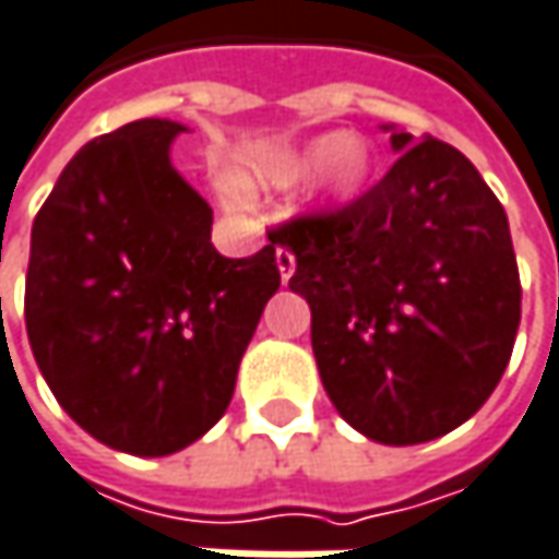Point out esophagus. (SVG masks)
<instances>
[{
    "instance_id": "1",
    "label": "esophagus",
    "mask_w": 559,
    "mask_h": 559,
    "mask_svg": "<svg viewBox=\"0 0 559 559\" xmlns=\"http://www.w3.org/2000/svg\"><path fill=\"white\" fill-rule=\"evenodd\" d=\"M275 262H278L281 281H290L294 269H297V259H294V252H290L287 247H278V252H275Z\"/></svg>"
}]
</instances>
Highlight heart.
Wrapping results in <instances>:
<instances>
[{
  "label": "heart",
  "mask_w": 559,
  "mask_h": 559,
  "mask_svg": "<svg viewBox=\"0 0 559 559\" xmlns=\"http://www.w3.org/2000/svg\"><path fill=\"white\" fill-rule=\"evenodd\" d=\"M322 170V189L335 199H350L370 174V157L357 142H350L342 132H325L307 142L304 148L281 151L265 160H255L247 174L237 177V186H259L287 192L307 182L312 174ZM234 182H224V192L230 199H240V189Z\"/></svg>",
  "instance_id": "obj_1"
}]
</instances>
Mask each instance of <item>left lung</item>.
Instances as JSON below:
<instances>
[{
    "label": "left lung",
    "instance_id": "left-lung-1",
    "mask_svg": "<svg viewBox=\"0 0 559 559\" xmlns=\"http://www.w3.org/2000/svg\"><path fill=\"white\" fill-rule=\"evenodd\" d=\"M392 129V126H385ZM399 160L345 209L269 234L297 259L290 290L312 312L332 405L385 445L437 440L503 377L522 284L500 199L440 139L392 129Z\"/></svg>",
    "mask_w": 559,
    "mask_h": 559
}]
</instances>
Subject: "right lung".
Here are the masks:
<instances>
[{
	"label": "right lung",
	"instance_id": "1",
	"mask_svg": "<svg viewBox=\"0 0 559 559\" xmlns=\"http://www.w3.org/2000/svg\"><path fill=\"white\" fill-rule=\"evenodd\" d=\"M186 126L135 119L87 142L34 217L24 322L66 414L132 455H170L227 411L269 297L275 243L212 247V209L170 164Z\"/></svg>",
	"mask_w": 559,
	"mask_h": 559
}]
</instances>
